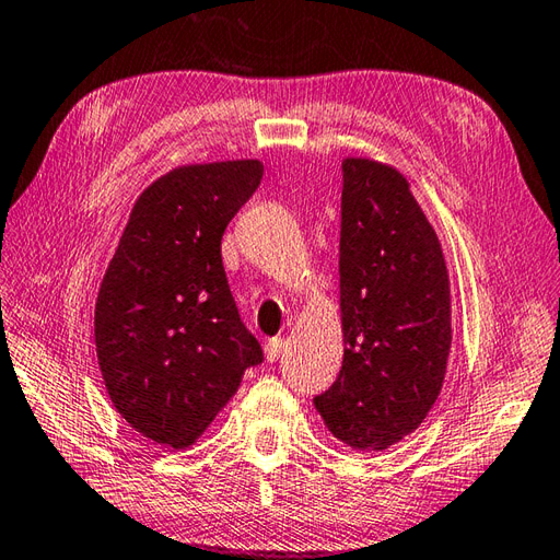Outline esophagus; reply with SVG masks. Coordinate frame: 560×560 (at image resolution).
Segmentation results:
<instances>
[{"label": "esophagus", "instance_id": "34e87169", "mask_svg": "<svg viewBox=\"0 0 560 560\" xmlns=\"http://www.w3.org/2000/svg\"><path fill=\"white\" fill-rule=\"evenodd\" d=\"M281 351H283V339L281 337H273V339H269L267 343H265V359L269 361V363H273L281 355Z\"/></svg>", "mask_w": 560, "mask_h": 560}]
</instances>
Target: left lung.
Masks as SVG:
<instances>
[{"mask_svg":"<svg viewBox=\"0 0 560 560\" xmlns=\"http://www.w3.org/2000/svg\"><path fill=\"white\" fill-rule=\"evenodd\" d=\"M341 171L343 363L315 409L341 443L377 452L413 433L443 389L450 279L407 177L373 159H347Z\"/></svg>","mask_w":560,"mask_h":560,"instance_id":"left-lung-1","label":"left lung"}]
</instances>
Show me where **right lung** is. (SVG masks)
<instances>
[{
  "instance_id": "obj_1",
  "label": "right lung",
  "mask_w": 560,
  "mask_h": 560,
  "mask_svg": "<svg viewBox=\"0 0 560 560\" xmlns=\"http://www.w3.org/2000/svg\"><path fill=\"white\" fill-rule=\"evenodd\" d=\"M255 159L192 163L151 183L105 271L93 331L113 407L137 433L189 447L265 361L221 261L225 225L259 187Z\"/></svg>"
}]
</instances>
